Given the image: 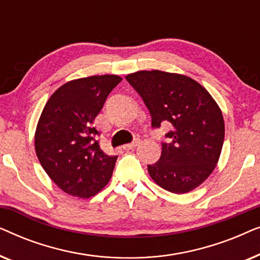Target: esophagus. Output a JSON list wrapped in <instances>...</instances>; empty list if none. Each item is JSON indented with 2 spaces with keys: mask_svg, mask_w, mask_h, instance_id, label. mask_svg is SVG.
Listing matches in <instances>:
<instances>
[{
  "mask_svg": "<svg viewBox=\"0 0 260 260\" xmlns=\"http://www.w3.org/2000/svg\"><path fill=\"white\" fill-rule=\"evenodd\" d=\"M138 144H140V140H136V141H134L133 143H129V144L123 145V149H124V150H131V149L136 148Z\"/></svg>",
  "mask_w": 260,
  "mask_h": 260,
  "instance_id": "esophagus-1",
  "label": "esophagus"
}]
</instances>
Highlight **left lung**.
Returning <instances> with one entry per match:
<instances>
[{
	"label": "left lung",
	"mask_w": 260,
	"mask_h": 260,
	"mask_svg": "<svg viewBox=\"0 0 260 260\" xmlns=\"http://www.w3.org/2000/svg\"><path fill=\"white\" fill-rule=\"evenodd\" d=\"M151 115V126L170 124L161 157L148 166L163 189L183 194L200 186L215 169L225 137L219 105L206 88L183 74L138 71L125 77Z\"/></svg>",
	"instance_id": "1"
}]
</instances>
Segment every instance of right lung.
<instances>
[{"label": "right lung", "instance_id": "obj_1", "mask_svg": "<svg viewBox=\"0 0 260 260\" xmlns=\"http://www.w3.org/2000/svg\"><path fill=\"white\" fill-rule=\"evenodd\" d=\"M120 81L115 74L67 81L42 110L35 151L47 175L69 195L93 197L111 179L117 156L101 149L93 120Z\"/></svg>", "mask_w": 260, "mask_h": 260}]
</instances>
